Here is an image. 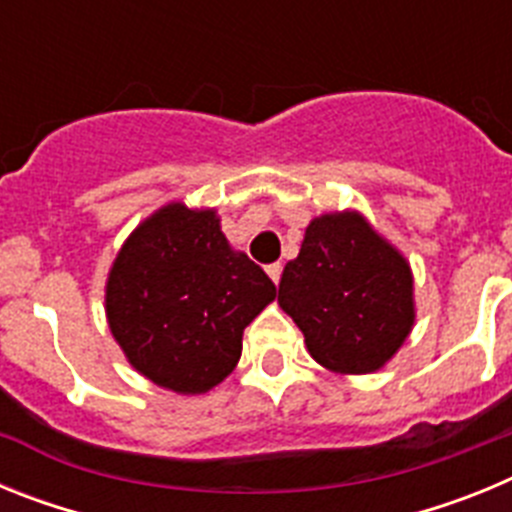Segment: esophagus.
Segmentation results:
<instances>
[{"instance_id":"34e87169","label":"esophagus","mask_w":512,"mask_h":512,"mask_svg":"<svg viewBox=\"0 0 512 512\" xmlns=\"http://www.w3.org/2000/svg\"><path fill=\"white\" fill-rule=\"evenodd\" d=\"M266 274H269L271 282L279 284V279H282V264H269L266 266Z\"/></svg>"}]
</instances>
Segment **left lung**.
<instances>
[{
    "label": "left lung",
    "instance_id": "left-lung-1",
    "mask_svg": "<svg viewBox=\"0 0 512 512\" xmlns=\"http://www.w3.org/2000/svg\"><path fill=\"white\" fill-rule=\"evenodd\" d=\"M279 307L328 372L372 374L415 325L413 269L359 210L325 212L284 266Z\"/></svg>",
    "mask_w": 512,
    "mask_h": 512
}]
</instances>
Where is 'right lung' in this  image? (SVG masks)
<instances>
[{
	"instance_id": "right-lung-1",
	"label": "right lung",
	"mask_w": 512,
	"mask_h": 512,
	"mask_svg": "<svg viewBox=\"0 0 512 512\" xmlns=\"http://www.w3.org/2000/svg\"><path fill=\"white\" fill-rule=\"evenodd\" d=\"M277 287L220 228L215 207L169 202L125 238L104 284L112 338L135 372L205 395L241 359L243 330Z\"/></svg>"
}]
</instances>
